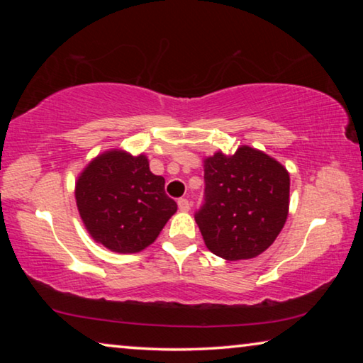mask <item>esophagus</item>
Wrapping results in <instances>:
<instances>
[{
	"instance_id": "obj_1",
	"label": "esophagus",
	"mask_w": 363,
	"mask_h": 363,
	"mask_svg": "<svg viewBox=\"0 0 363 363\" xmlns=\"http://www.w3.org/2000/svg\"><path fill=\"white\" fill-rule=\"evenodd\" d=\"M177 206H179L181 211H189L190 210V201L187 199H179V200H177Z\"/></svg>"
}]
</instances>
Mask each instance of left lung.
Segmentation results:
<instances>
[{
  "label": "left lung",
  "mask_w": 363,
  "mask_h": 363,
  "mask_svg": "<svg viewBox=\"0 0 363 363\" xmlns=\"http://www.w3.org/2000/svg\"><path fill=\"white\" fill-rule=\"evenodd\" d=\"M290 174L251 147L232 157L205 160L203 205L195 213L208 250L227 261L266 251L284 229L290 205Z\"/></svg>",
  "instance_id": "obj_1"
}]
</instances>
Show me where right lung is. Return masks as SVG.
I'll list each match as a JSON object with an SVG mask.
<instances>
[{
	"instance_id": "add662e5",
	"label": "right lung",
	"mask_w": 363,
	"mask_h": 363,
	"mask_svg": "<svg viewBox=\"0 0 363 363\" xmlns=\"http://www.w3.org/2000/svg\"><path fill=\"white\" fill-rule=\"evenodd\" d=\"M75 196L91 237L116 253L149 247L177 210L147 157L123 150L94 158L78 177Z\"/></svg>"
}]
</instances>
